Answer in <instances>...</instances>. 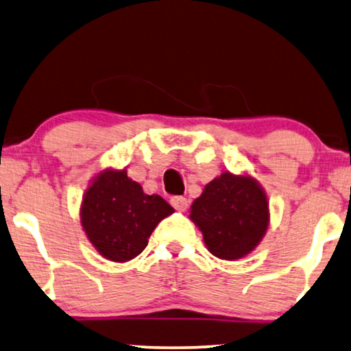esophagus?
<instances>
[{"label":"esophagus","instance_id":"esophagus-1","mask_svg":"<svg viewBox=\"0 0 351 351\" xmlns=\"http://www.w3.org/2000/svg\"><path fill=\"white\" fill-rule=\"evenodd\" d=\"M171 206L178 212H184L186 208H188V201H186V197H173Z\"/></svg>","mask_w":351,"mask_h":351}]
</instances>
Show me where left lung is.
Returning <instances> with one entry per match:
<instances>
[{
  "label": "left lung",
  "instance_id": "obj_1",
  "mask_svg": "<svg viewBox=\"0 0 351 351\" xmlns=\"http://www.w3.org/2000/svg\"><path fill=\"white\" fill-rule=\"evenodd\" d=\"M189 219L202 232L207 250L225 261L252 252L267 232L270 214L263 186L247 173L223 171L193 202Z\"/></svg>",
  "mask_w": 351,
  "mask_h": 351
}]
</instances>
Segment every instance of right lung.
Segmentation results:
<instances>
[{"instance_id": "1", "label": "right lung", "mask_w": 351, "mask_h": 351, "mask_svg": "<svg viewBox=\"0 0 351 351\" xmlns=\"http://www.w3.org/2000/svg\"><path fill=\"white\" fill-rule=\"evenodd\" d=\"M173 212L158 194H145L126 168H105L84 193L81 225L100 256L126 263L145 250L155 227Z\"/></svg>"}]
</instances>
